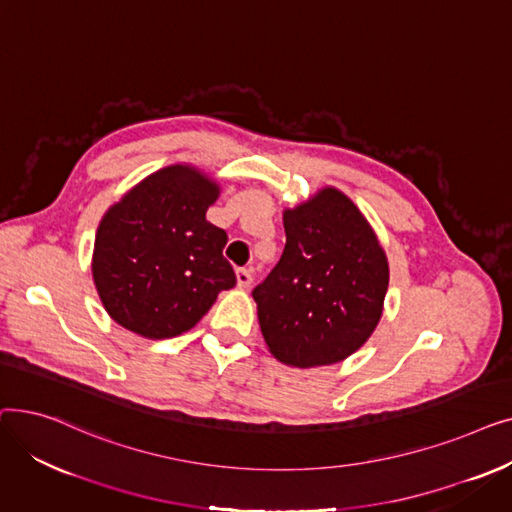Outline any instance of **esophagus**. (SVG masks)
Instances as JSON below:
<instances>
[{
  "label": "esophagus",
  "mask_w": 512,
  "mask_h": 512,
  "mask_svg": "<svg viewBox=\"0 0 512 512\" xmlns=\"http://www.w3.org/2000/svg\"><path fill=\"white\" fill-rule=\"evenodd\" d=\"M236 280L240 288H249L253 282V274L251 270H247V267H240V270H236Z\"/></svg>",
  "instance_id": "esophagus-1"
}]
</instances>
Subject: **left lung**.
<instances>
[{
  "mask_svg": "<svg viewBox=\"0 0 512 512\" xmlns=\"http://www.w3.org/2000/svg\"><path fill=\"white\" fill-rule=\"evenodd\" d=\"M284 230L280 261L253 288L261 334L292 367L344 361L382 317L386 255L363 213L336 188L286 209Z\"/></svg>",
  "mask_w": 512,
  "mask_h": 512,
  "instance_id": "8db88e82",
  "label": "left lung"
}]
</instances>
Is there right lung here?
Returning a JSON list of instances; mask_svg holds the SVG:
<instances>
[{"label":"right lung","mask_w":512,"mask_h":512,"mask_svg":"<svg viewBox=\"0 0 512 512\" xmlns=\"http://www.w3.org/2000/svg\"><path fill=\"white\" fill-rule=\"evenodd\" d=\"M220 188L188 166L147 176L103 215L93 280L122 328L151 338L191 330L236 284L224 257L228 234L205 220Z\"/></svg>","instance_id":"right-lung-1"}]
</instances>
